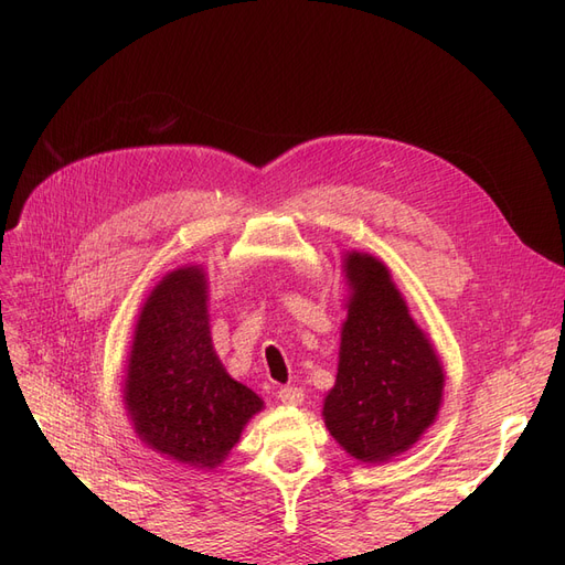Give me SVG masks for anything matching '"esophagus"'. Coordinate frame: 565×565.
Returning a JSON list of instances; mask_svg holds the SVG:
<instances>
[{
	"mask_svg": "<svg viewBox=\"0 0 565 565\" xmlns=\"http://www.w3.org/2000/svg\"><path fill=\"white\" fill-rule=\"evenodd\" d=\"M278 401H280L282 405H301L303 391L297 388V386H282V388L278 391Z\"/></svg>",
	"mask_w": 565,
	"mask_h": 565,
	"instance_id": "1",
	"label": "esophagus"
}]
</instances>
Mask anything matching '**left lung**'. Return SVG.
I'll list each match as a JSON object with an SVG mask.
<instances>
[{
    "instance_id": "1",
    "label": "left lung",
    "mask_w": 565,
    "mask_h": 565,
    "mask_svg": "<svg viewBox=\"0 0 565 565\" xmlns=\"http://www.w3.org/2000/svg\"><path fill=\"white\" fill-rule=\"evenodd\" d=\"M344 270L353 292L322 417L351 457L384 461L405 452L434 424L446 380L386 266L353 252Z\"/></svg>"
}]
</instances>
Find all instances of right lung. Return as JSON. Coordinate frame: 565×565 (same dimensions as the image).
I'll use <instances>...</instances> for the list:
<instances>
[{
	"label": "right lung",
	"mask_w": 565,
	"mask_h": 565,
	"mask_svg": "<svg viewBox=\"0 0 565 565\" xmlns=\"http://www.w3.org/2000/svg\"><path fill=\"white\" fill-rule=\"evenodd\" d=\"M125 401L146 446L191 467H216L264 401L214 353L207 280L179 268L152 289L136 322Z\"/></svg>",
	"instance_id": "obj_1"
}]
</instances>
